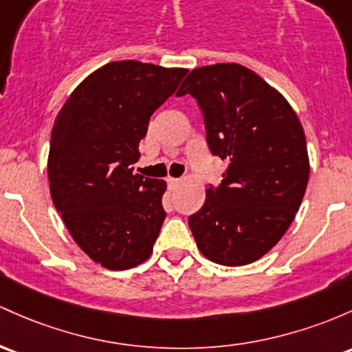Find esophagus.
Returning <instances> with one entry per match:
<instances>
[{
  "mask_svg": "<svg viewBox=\"0 0 352 352\" xmlns=\"http://www.w3.org/2000/svg\"><path fill=\"white\" fill-rule=\"evenodd\" d=\"M179 182H180V179H175V177H167V184H168L170 190H173V188L179 185Z\"/></svg>",
  "mask_w": 352,
  "mask_h": 352,
  "instance_id": "34e87169",
  "label": "esophagus"
}]
</instances>
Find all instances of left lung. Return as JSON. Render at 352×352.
<instances>
[{"instance_id": "8db88e82", "label": "left lung", "mask_w": 352, "mask_h": 352, "mask_svg": "<svg viewBox=\"0 0 352 352\" xmlns=\"http://www.w3.org/2000/svg\"><path fill=\"white\" fill-rule=\"evenodd\" d=\"M192 95L206 120L207 144L227 162L222 184L188 219L204 257L252 264L283 239L309 182L300 120L274 87L239 63L192 69L177 95Z\"/></svg>"}]
</instances>
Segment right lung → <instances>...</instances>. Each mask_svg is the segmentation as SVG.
<instances>
[{
  "instance_id": "add662e5",
  "label": "right lung",
  "mask_w": 352,
  "mask_h": 352,
  "mask_svg": "<svg viewBox=\"0 0 352 352\" xmlns=\"http://www.w3.org/2000/svg\"><path fill=\"white\" fill-rule=\"evenodd\" d=\"M185 68L111 61L87 76L58 111L48 153L53 206L91 261L125 270L152 256L167 182L133 173L150 117Z\"/></svg>"
}]
</instances>
